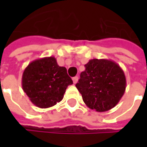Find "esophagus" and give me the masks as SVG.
Segmentation results:
<instances>
[{
  "instance_id": "esophagus-1",
  "label": "esophagus",
  "mask_w": 147,
  "mask_h": 147,
  "mask_svg": "<svg viewBox=\"0 0 147 147\" xmlns=\"http://www.w3.org/2000/svg\"><path fill=\"white\" fill-rule=\"evenodd\" d=\"M78 80H79V77H78V76H75V77H73V78H72V80H73V83H75V84H76V83L77 82H78Z\"/></svg>"
}]
</instances>
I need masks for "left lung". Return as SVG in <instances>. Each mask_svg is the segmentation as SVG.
Returning a JSON list of instances; mask_svg holds the SVG:
<instances>
[{"label": "left lung", "mask_w": 147, "mask_h": 147, "mask_svg": "<svg viewBox=\"0 0 147 147\" xmlns=\"http://www.w3.org/2000/svg\"><path fill=\"white\" fill-rule=\"evenodd\" d=\"M76 88L87 107L105 112L115 107L126 89V77L120 65L107 59H92L85 64Z\"/></svg>", "instance_id": "1"}]
</instances>
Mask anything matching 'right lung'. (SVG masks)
I'll return each instance as SVG.
<instances>
[{
	"mask_svg": "<svg viewBox=\"0 0 147 147\" xmlns=\"http://www.w3.org/2000/svg\"><path fill=\"white\" fill-rule=\"evenodd\" d=\"M72 83L66 67L59 66L54 57L30 62L22 76L24 91L34 105L42 109L49 108L61 102L67 87Z\"/></svg>",
	"mask_w": 147,
	"mask_h": 147,
	"instance_id": "add662e5",
	"label": "right lung"
}]
</instances>
